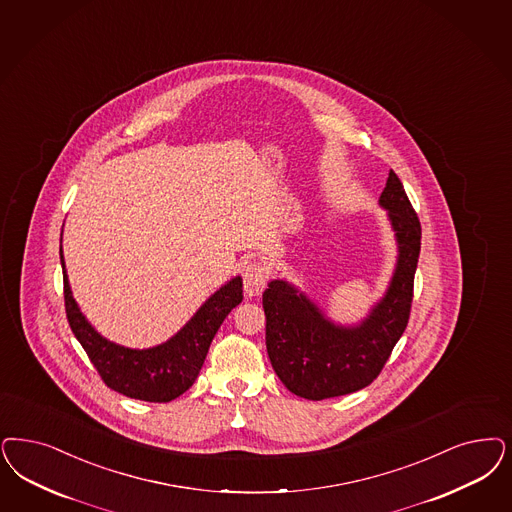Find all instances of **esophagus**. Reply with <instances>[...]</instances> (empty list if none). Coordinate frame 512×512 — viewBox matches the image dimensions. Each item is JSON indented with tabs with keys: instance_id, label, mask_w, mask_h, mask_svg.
Returning a JSON list of instances; mask_svg holds the SVG:
<instances>
[{
	"instance_id": "esophagus-1",
	"label": "esophagus",
	"mask_w": 512,
	"mask_h": 512,
	"mask_svg": "<svg viewBox=\"0 0 512 512\" xmlns=\"http://www.w3.org/2000/svg\"><path fill=\"white\" fill-rule=\"evenodd\" d=\"M268 282V268L259 261H251L244 268V291L247 297H257L263 293Z\"/></svg>"
}]
</instances>
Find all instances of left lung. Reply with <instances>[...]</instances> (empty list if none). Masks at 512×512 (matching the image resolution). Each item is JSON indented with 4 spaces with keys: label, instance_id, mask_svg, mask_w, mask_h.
Instances as JSON below:
<instances>
[{
    "label": "left lung",
    "instance_id": "left-lung-1",
    "mask_svg": "<svg viewBox=\"0 0 512 512\" xmlns=\"http://www.w3.org/2000/svg\"><path fill=\"white\" fill-rule=\"evenodd\" d=\"M378 204L395 232L397 263L384 297L361 323H335L285 280H272L263 293L270 363L283 386L304 399L321 401L367 388L405 333L422 227L393 170Z\"/></svg>",
    "mask_w": 512,
    "mask_h": 512
}]
</instances>
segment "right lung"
Wrapping results in <instances>:
<instances>
[{"label": "right lung", "instance_id": "obj_1", "mask_svg": "<svg viewBox=\"0 0 512 512\" xmlns=\"http://www.w3.org/2000/svg\"><path fill=\"white\" fill-rule=\"evenodd\" d=\"M60 263L71 331L89 355L92 365L107 388L115 389L130 399L149 403L174 401L193 386L217 329L229 316L230 310L244 299L242 278L236 276L219 287L172 338L153 348L134 350L107 340L83 316L71 295L62 244Z\"/></svg>", "mask_w": 512, "mask_h": 512}]
</instances>
